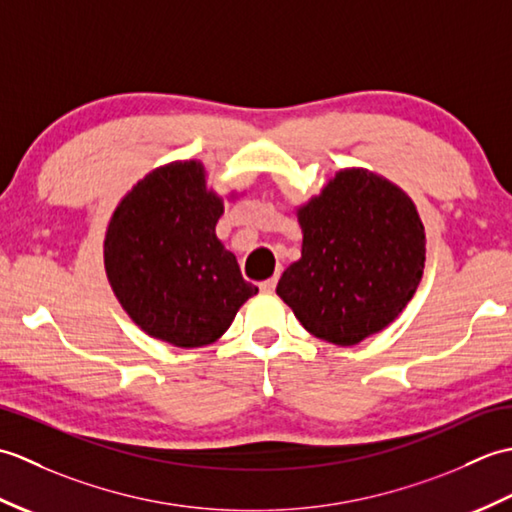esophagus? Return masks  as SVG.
<instances>
[{"label": "esophagus", "instance_id": "obj_1", "mask_svg": "<svg viewBox=\"0 0 512 512\" xmlns=\"http://www.w3.org/2000/svg\"><path fill=\"white\" fill-rule=\"evenodd\" d=\"M275 286H277V275H275V277H270V279H266V281H262V284H259V290H264V292H273V290H275Z\"/></svg>", "mask_w": 512, "mask_h": 512}]
</instances>
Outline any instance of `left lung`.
Segmentation results:
<instances>
[{"mask_svg": "<svg viewBox=\"0 0 512 512\" xmlns=\"http://www.w3.org/2000/svg\"><path fill=\"white\" fill-rule=\"evenodd\" d=\"M301 259L277 295L310 334L356 345L405 310L422 279L424 226L409 195L367 169H343L297 209Z\"/></svg>", "mask_w": 512, "mask_h": 512, "instance_id": "obj_1", "label": "left lung"}]
</instances>
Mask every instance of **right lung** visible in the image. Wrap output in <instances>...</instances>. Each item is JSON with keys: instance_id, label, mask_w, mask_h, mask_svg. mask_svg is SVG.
<instances>
[{"instance_id": "obj_1", "label": "right lung", "mask_w": 512, "mask_h": 512, "mask_svg": "<svg viewBox=\"0 0 512 512\" xmlns=\"http://www.w3.org/2000/svg\"><path fill=\"white\" fill-rule=\"evenodd\" d=\"M222 213L198 160L154 169L118 202L105 233V273L125 312L154 339L211 345L257 295L215 235Z\"/></svg>"}]
</instances>
